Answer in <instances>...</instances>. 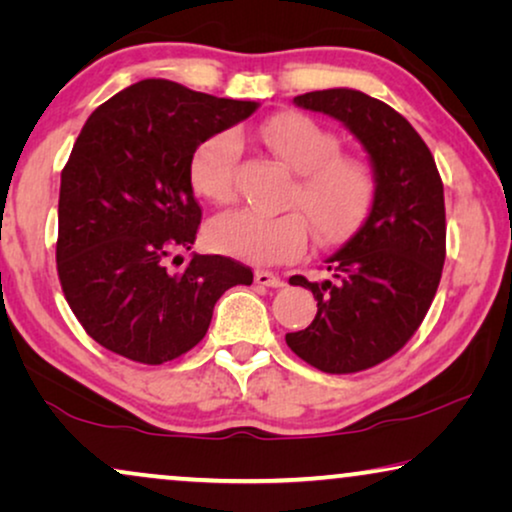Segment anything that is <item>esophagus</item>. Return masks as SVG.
Returning a JSON list of instances; mask_svg holds the SVG:
<instances>
[{"label": "esophagus", "mask_w": 512, "mask_h": 512, "mask_svg": "<svg viewBox=\"0 0 512 512\" xmlns=\"http://www.w3.org/2000/svg\"><path fill=\"white\" fill-rule=\"evenodd\" d=\"M254 279L258 286H270V289H279V286H284L282 277L275 275V272H268V270H256Z\"/></svg>", "instance_id": "1"}]
</instances>
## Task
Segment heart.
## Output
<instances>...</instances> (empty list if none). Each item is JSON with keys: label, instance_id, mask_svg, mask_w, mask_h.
Segmentation results:
<instances>
[{"label": "heart", "instance_id": "1", "mask_svg": "<svg viewBox=\"0 0 512 512\" xmlns=\"http://www.w3.org/2000/svg\"><path fill=\"white\" fill-rule=\"evenodd\" d=\"M263 144L298 174L284 214L254 209L223 214L207 226L209 244L223 254L254 263L298 258L310 242V228L321 244L347 240L373 207L377 181L368 163L347 156L335 132L305 114H277L258 130ZM242 144L235 132H214L195 146L188 181L202 200L228 205L235 198V174Z\"/></svg>", "mask_w": 512, "mask_h": 512}]
</instances>
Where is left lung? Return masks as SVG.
I'll return each mask as SVG.
<instances>
[{"instance_id":"1","label":"left lung","mask_w":512,"mask_h":512,"mask_svg":"<svg viewBox=\"0 0 512 512\" xmlns=\"http://www.w3.org/2000/svg\"><path fill=\"white\" fill-rule=\"evenodd\" d=\"M298 107L345 123L368 151L377 191L368 219L326 261L331 277L307 282L317 317L286 345L333 375L359 373L403 349L436 296L445 263V198L429 146L405 118L352 88L293 97Z\"/></svg>"}]
</instances>
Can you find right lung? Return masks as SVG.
<instances>
[{"label":"right lung","mask_w":512,"mask_h":512,"mask_svg":"<svg viewBox=\"0 0 512 512\" xmlns=\"http://www.w3.org/2000/svg\"><path fill=\"white\" fill-rule=\"evenodd\" d=\"M258 102L144 79L100 104L60 177L58 277L86 333L109 352L158 366L205 338L216 300L254 272L226 256L193 254L202 209L188 181L195 146ZM179 258V256H177Z\"/></svg>","instance_id":"add662e5"}]
</instances>
